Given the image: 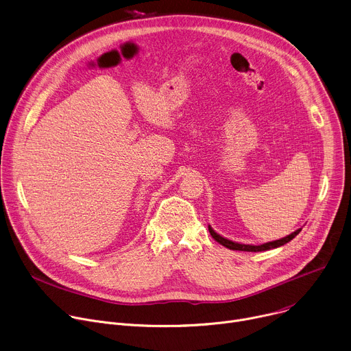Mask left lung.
Segmentation results:
<instances>
[{"label": "left lung", "instance_id": "8db88e82", "mask_svg": "<svg viewBox=\"0 0 351 351\" xmlns=\"http://www.w3.org/2000/svg\"><path fill=\"white\" fill-rule=\"evenodd\" d=\"M208 230L211 233V236L222 245H225L226 248H230V250H239V252H267V250H271V248H276V247H280L286 243H289L290 240H293L300 232H302V229H297L295 232H293L291 234L283 237V239H279V240H275V241H268V243H264V244H260V245H253V244H241V243H236V241H232L229 239H225L222 237L221 234H218L210 225H208Z\"/></svg>", "mask_w": 351, "mask_h": 351}]
</instances>
